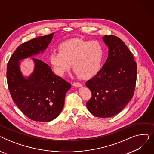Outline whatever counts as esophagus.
<instances>
[{
	"label": "esophagus",
	"instance_id": "esophagus-1",
	"mask_svg": "<svg viewBox=\"0 0 154 154\" xmlns=\"http://www.w3.org/2000/svg\"><path fill=\"white\" fill-rule=\"evenodd\" d=\"M73 85H74V87H80L82 86V84L79 83V82H74L73 83Z\"/></svg>",
	"mask_w": 154,
	"mask_h": 154
}]
</instances>
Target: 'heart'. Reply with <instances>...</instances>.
<instances>
[{"mask_svg": "<svg viewBox=\"0 0 154 154\" xmlns=\"http://www.w3.org/2000/svg\"><path fill=\"white\" fill-rule=\"evenodd\" d=\"M103 56L104 48L99 42L72 38L60 44L59 52L50 54L49 62L59 75H63L72 64L80 78L87 79L100 70Z\"/></svg>", "mask_w": 154, "mask_h": 154, "instance_id": "b5f03b06", "label": "heart"}]
</instances>
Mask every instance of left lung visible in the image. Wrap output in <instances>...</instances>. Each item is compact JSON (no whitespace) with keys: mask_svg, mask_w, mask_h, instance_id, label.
Listing matches in <instances>:
<instances>
[{"mask_svg":"<svg viewBox=\"0 0 154 154\" xmlns=\"http://www.w3.org/2000/svg\"><path fill=\"white\" fill-rule=\"evenodd\" d=\"M102 39L109 48L108 58L97 74L85 83L92 92L86 106L94 116L107 118L117 114L132 99L137 67L120 38L105 35Z\"/></svg>","mask_w":154,"mask_h":154,"instance_id":"obj_1","label":"left lung"}]
</instances>
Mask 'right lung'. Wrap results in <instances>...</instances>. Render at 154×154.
I'll return each mask as SVG.
<instances>
[{
	"instance_id": "add662e5",
	"label": "right lung",
	"mask_w": 154,
	"mask_h": 154,
	"mask_svg": "<svg viewBox=\"0 0 154 154\" xmlns=\"http://www.w3.org/2000/svg\"><path fill=\"white\" fill-rule=\"evenodd\" d=\"M54 34L38 37L20 45L7 66V85L14 102L24 115L38 122H49L59 116L71 85L54 74L48 64L35 58L32 59L34 72L24 77L19 61L44 52Z\"/></svg>"
}]
</instances>
